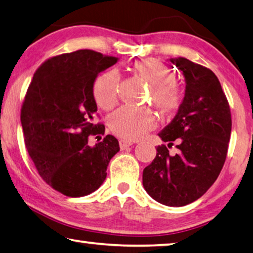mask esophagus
Masks as SVG:
<instances>
[{"label":"esophagus","mask_w":253,"mask_h":253,"mask_svg":"<svg viewBox=\"0 0 253 253\" xmlns=\"http://www.w3.org/2000/svg\"><path fill=\"white\" fill-rule=\"evenodd\" d=\"M132 144H133V142H131V141H127V140H120V148H121L122 150L127 148V147H131Z\"/></svg>","instance_id":"obj_1"}]
</instances>
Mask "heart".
Here are the masks:
<instances>
[{"label": "heart", "instance_id": "b5f03b06", "mask_svg": "<svg viewBox=\"0 0 253 253\" xmlns=\"http://www.w3.org/2000/svg\"><path fill=\"white\" fill-rule=\"evenodd\" d=\"M131 70L150 85V99L163 115L173 113L181 101L179 88L173 82V73L166 64L156 59H145L132 63ZM120 77L115 71H106L96 78L93 84V96L96 104L110 110L119 99ZM156 119L148 109L123 108L109 118V126L115 134L127 140H136L151 130Z\"/></svg>", "mask_w": 253, "mask_h": 253}]
</instances>
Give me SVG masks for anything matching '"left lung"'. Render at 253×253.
Here are the masks:
<instances>
[{
	"label": "left lung",
	"instance_id": "8db88e82",
	"mask_svg": "<svg viewBox=\"0 0 253 253\" xmlns=\"http://www.w3.org/2000/svg\"><path fill=\"white\" fill-rule=\"evenodd\" d=\"M183 74L184 97L172 121L158 135L178 141V153L166 145L143 170L149 196L161 205L183 207L198 200L218 178L231 134V113L218 78L211 70L185 57L170 59Z\"/></svg>",
	"mask_w": 253,
	"mask_h": 253
}]
</instances>
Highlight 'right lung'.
<instances>
[{"instance_id": "right-lung-1", "label": "right lung", "mask_w": 253, "mask_h": 253, "mask_svg": "<svg viewBox=\"0 0 253 253\" xmlns=\"http://www.w3.org/2000/svg\"><path fill=\"white\" fill-rule=\"evenodd\" d=\"M118 61L92 50L51 57L37 70L26 92L21 110L26 149L42 179L64 196L83 197L99 189L120 151L111 134L95 145L87 140L105 130L93 122V84Z\"/></svg>"}]
</instances>
